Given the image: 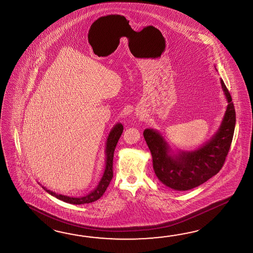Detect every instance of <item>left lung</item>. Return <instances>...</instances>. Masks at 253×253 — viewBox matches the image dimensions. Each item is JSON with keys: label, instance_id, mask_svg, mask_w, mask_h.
Listing matches in <instances>:
<instances>
[{"label": "left lung", "instance_id": "1", "mask_svg": "<svg viewBox=\"0 0 253 253\" xmlns=\"http://www.w3.org/2000/svg\"><path fill=\"white\" fill-rule=\"evenodd\" d=\"M221 88L228 101L218 131L202 147L174 154L157 130L146 129L144 139L152 156L154 172L164 185L175 191H188L201 185L222 168L230 150L235 129L234 105L224 82Z\"/></svg>", "mask_w": 253, "mask_h": 253}]
</instances>
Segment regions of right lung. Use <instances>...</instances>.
Instances as JSON below:
<instances>
[{
    "label": "right lung",
    "mask_w": 253,
    "mask_h": 253,
    "mask_svg": "<svg viewBox=\"0 0 253 253\" xmlns=\"http://www.w3.org/2000/svg\"><path fill=\"white\" fill-rule=\"evenodd\" d=\"M123 130H124L123 124H117L113 126V129L110 131V134L107 138L106 148H105V155H106L105 170L103 172V175H102L98 186L88 195L84 197H78V198L77 197L64 196L62 194H57L55 192L50 191V190H47V189H45L44 187H42V188L49 194L56 197L57 199L61 200L62 202L71 203V204H77V205L85 204V203H90V202H95L97 200H99L102 196V194L105 192L108 186L111 182V180L113 179V154H114V150H115V147L117 145L119 139L123 133Z\"/></svg>",
    "instance_id": "right-lung-1"
}]
</instances>
